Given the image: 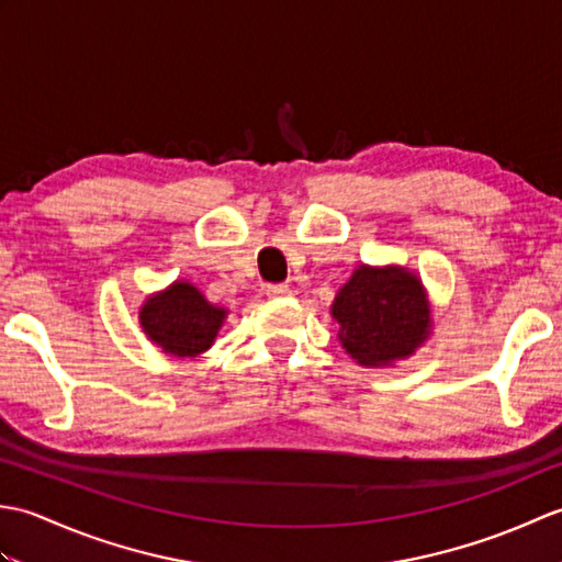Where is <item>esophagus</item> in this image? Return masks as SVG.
Returning <instances> with one entry per match:
<instances>
[{
  "mask_svg": "<svg viewBox=\"0 0 562 562\" xmlns=\"http://www.w3.org/2000/svg\"><path fill=\"white\" fill-rule=\"evenodd\" d=\"M266 294L270 296H290L292 288L288 282H278V284H266Z\"/></svg>",
  "mask_w": 562,
  "mask_h": 562,
  "instance_id": "34e87169",
  "label": "esophagus"
}]
</instances>
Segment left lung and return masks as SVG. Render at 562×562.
<instances>
[{
  "mask_svg": "<svg viewBox=\"0 0 562 562\" xmlns=\"http://www.w3.org/2000/svg\"><path fill=\"white\" fill-rule=\"evenodd\" d=\"M338 338L360 364L408 357L429 336V308L420 280L401 268L355 270L333 302Z\"/></svg>",
  "mask_w": 562,
  "mask_h": 562,
  "instance_id": "8db88e82",
  "label": "left lung"
}]
</instances>
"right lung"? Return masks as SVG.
<instances>
[{
    "mask_svg": "<svg viewBox=\"0 0 562 562\" xmlns=\"http://www.w3.org/2000/svg\"><path fill=\"white\" fill-rule=\"evenodd\" d=\"M226 312L210 304L190 282H176L139 312L151 342L173 357H195L214 342Z\"/></svg>",
    "mask_w": 562,
    "mask_h": 562,
    "instance_id": "add662e5",
    "label": "right lung"
}]
</instances>
